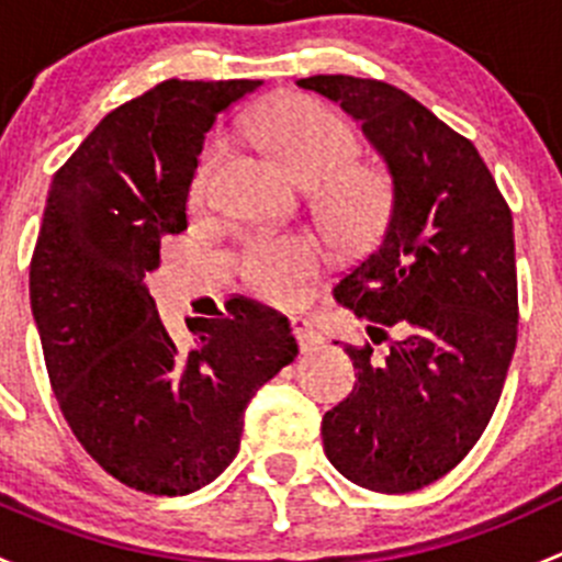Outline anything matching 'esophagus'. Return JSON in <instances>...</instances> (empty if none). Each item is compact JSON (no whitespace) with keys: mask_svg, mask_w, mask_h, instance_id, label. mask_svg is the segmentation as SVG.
I'll use <instances>...</instances> for the list:
<instances>
[{"mask_svg":"<svg viewBox=\"0 0 562 562\" xmlns=\"http://www.w3.org/2000/svg\"><path fill=\"white\" fill-rule=\"evenodd\" d=\"M291 326H293V334H296V339H299V348H302V353H310V350H315L317 345L323 342V339H321V334L315 331V328H313V323H310L307 317H302V315L291 317Z\"/></svg>","mask_w":562,"mask_h":562,"instance_id":"obj_1","label":"esophagus"}]
</instances>
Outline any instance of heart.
Here are the masks:
<instances>
[{"label":"heart","instance_id":"obj_1","mask_svg":"<svg viewBox=\"0 0 562 562\" xmlns=\"http://www.w3.org/2000/svg\"><path fill=\"white\" fill-rule=\"evenodd\" d=\"M245 135L263 146L304 187H315L323 223L345 245H361L375 234L389 206V181L378 168L359 166V133L348 119L317 100L291 98L245 122ZM225 155L217 140L203 151L192 173V198L203 201L212 171ZM323 263V249L307 234L249 236L239 255L241 282L271 304L291 307L307 293Z\"/></svg>","mask_w":562,"mask_h":562}]
</instances>
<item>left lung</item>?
<instances>
[{
	"label": "left lung",
	"mask_w": 562,
	"mask_h": 562,
	"mask_svg": "<svg viewBox=\"0 0 562 562\" xmlns=\"http://www.w3.org/2000/svg\"><path fill=\"white\" fill-rule=\"evenodd\" d=\"M299 87L359 119L391 173L378 245L334 288L372 342L345 345L359 383L323 416V451L364 490H422L468 457L503 394L519 321L512 209L479 149L402 89L353 76ZM381 341L386 357L371 350Z\"/></svg>",
	"instance_id": "1"
}]
</instances>
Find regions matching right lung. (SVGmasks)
Instances as JSON below:
<instances>
[{
  "instance_id": "1",
  "label": "right lung",
  "mask_w": 562,
  "mask_h": 562,
  "mask_svg": "<svg viewBox=\"0 0 562 562\" xmlns=\"http://www.w3.org/2000/svg\"><path fill=\"white\" fill-rule=\"evenodd\" d=\"M260 81L157 83L111 113L54 173L30 299L59 411L87 454L146 495H190L239 454L247 402L299 356L291 323L239 296L192 317L181 350L146 274L187 228L203 138Z\"/></svg>"
}]
</instances>
